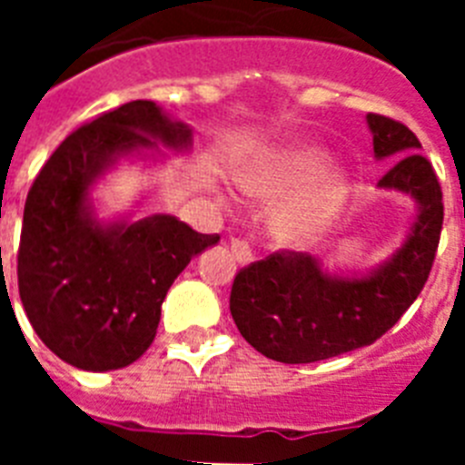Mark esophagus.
Segmentation results:
<instances>
[{
    "instance_id": "esophagus-1",
    "label": "esophagus",
    "mask_w": 465,
    "mask_h": 465,
    "mask_svg": "<svg viewBox=\"0 0 465 465\" xmlns=\"http://www.w3.org/2000/svg\"><path fill=\"white\" fill-rule=\"evenodd\" d=\"M230 252H232V258H235L240 265H249V262H253V252L252 246H249V242L244 240H232L230 242Z\"/></svg>"
}]
</instances>
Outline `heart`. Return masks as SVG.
Segmentation results:
<instances>
[{"label": "heart", "mask_w": 465, "mask_h": 465, "mask_svg": "<svg viewBox=\"0 0 465 465\" xmlns=\"http://www.w3.org/2000/svg\"><path fill=\"white\" fill-rule=\"evenodd\" d=\"M326 163V149L298 143L265 155L240 174V186L261 200H277L292 193L270 219V232L282 246L300 249L314 244L342 212L349 176L338 167L322 170Z\"/></svg>", "instance_id": "b5f03b06"}]
</instances>
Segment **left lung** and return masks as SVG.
<instances>
[{
    "mask_svg": "<svg viewBox=\"0 0 465 465\" xmlns=\"http://www.w3.org/2000/svg\"><path fill=\"white\" fill-rule=\"evenodd\" d=\"M377 160H393L377 186L414 200V219L391 256L368 272H328L310 253H272L240 270L230 314L242 338L279 363H314L368 347L396 326L424 289L442 230V191L410 127L365 116Z\"/></svg>",
    "mask_w": 465,
    "mask_h": 465,
    "instance_id": "left-lung-1",
    "label": "left lung"
}]
</instances>
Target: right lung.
Listing matches in <instances>:
<instances>
[{"label": "right lung", "instance_id": "1", "mask_svg": "<svg viewBox=\"0 0 465 465\" xmlns=\"http://www.w3.org/2000/svg\"><path fill=\"white\" fill-rule=\"evenodd\" d=\"M193 130L134 100L69 134L27 193L18 291L41 342L64 363L118 371L151 347L160 307L191 258L219 244L170 213L100 219L93 188L121 160L188 153Z\"/></svg>", "mask_w": 465, "mask_h": 465}]
</instances>
